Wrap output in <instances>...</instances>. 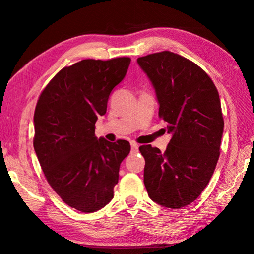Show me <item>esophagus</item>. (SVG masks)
Wrapping results in <instances>:
<instances>
[{"label":"esophagus","instance_id":"34e87169","mask_svg":"<svg viewBox=\"0 0 254 254\" xmlns=\"http://www.w3.org/2000/svg\"><path fill=\"white\" fill-rule=\"evenodd\" d=\"M131 149L133 152H136L137 149H139V144H137L136 142H134V141H132L131 142Z\"/></svg>","mask_w":254,"mask_h":254}]
</instances>
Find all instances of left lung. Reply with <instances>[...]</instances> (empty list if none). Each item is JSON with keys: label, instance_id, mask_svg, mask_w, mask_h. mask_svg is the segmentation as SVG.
Returning <instances> with one entry per match:
<instances>
[{"label": "left lung", "instance_id": "8db88e82", "mask_svg": "<svg viewBox=\"0 0 254 254\" xmlns=\"http://www.w3.org/2000/svg\"><path fill=\"white\" fill-rule=\"evenodd\" d=\"M137 64L152 81L159 118L173 135L165 152L150 144L139 148L145 160L144 186L159 205L182 208L198 198L220 157V95L207 72L178 54H150Z\"/></svg>", "mask_w": 254, "mask_h": 254}]
</instances>
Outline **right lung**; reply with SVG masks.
<instances>
[{
	"mask_svg": "<svg viewBox=\"0 0 254 254\" xmlns=\"http://www.w3.org/2000/svg\"><path fill=\"white\" fill-rule=\"evenodd\" d=\"M131 58L84 59L63 68L34 110L33 147L47 182L64 203L93 213L113 198L120 165L131 145L97 140L95 123L126 76Z\"/></svg>",
	"mask_w": 254,
	"mask_h": 254,
	"instance_id": "obj_1",
	"label": "right lung"
}]
</instances>
